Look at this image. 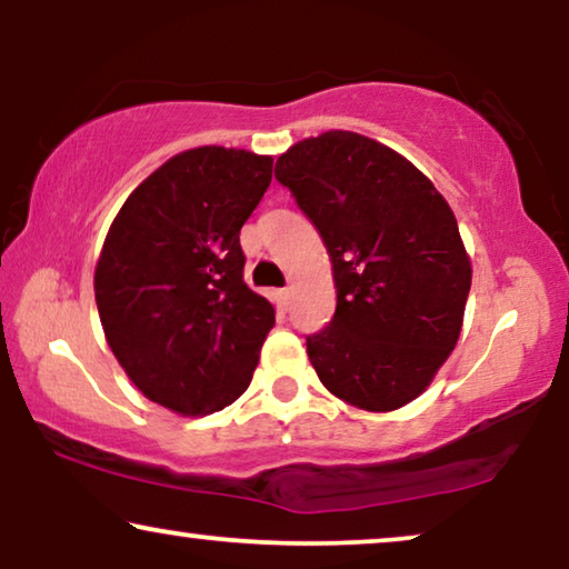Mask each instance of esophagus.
Segmentation results:
<instances>
[{
  "label": "esophagus",
  "mask_w": 569,
  "mask_h": 569,
  "mask_svg": "<svg viewBox=\"0 0 569 569\" xmlns=\"http://www.w3.org/2000/svg\"><path fill=\"white\" fill-rule=\"evenodd\" d=\"M277 298L282 300V306L287 308V300H290V287H282V290H277Z\"/></svg>",
  "instance_id": "34e87169"
}]
</instances>
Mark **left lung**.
Instances as JSON below:
<instances>
[{
    "label": "left lung",
    "instance_id": "obj_1",
    "mask_svg": "<svg viewBox=\"0 0 569 569\" xmlns=\"http://www.w3.org/2000/svg\"><path fill=\"white\" fill-rule=\"evenodd\" d=\"M274 176L316 224L337 287L310 365L357 409L407 407L461 337L471 259L453 209L403 154L355 131L302 139Z\"/></svg>",
    "mask_w": 569,
    "mask_h": 569
}]
</instances>
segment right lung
<instances>
[{"instance_id":"1","label":"right lung","mask_w":569,"mask_h":569,"mask_svg":"<svg viewBox=\"0 0 569 569\" xmlns=\"http://www.w3.org/2000/svg\"><path fill=\"white\" fill-rule=\"evenodd\" d=\"M271 162L217 144L173 154L129 193L98 256L108 347L131 383L176 415L230 407L274 326L271 302L243 282L240 248Z\"/></svg>"}]
</instances>
